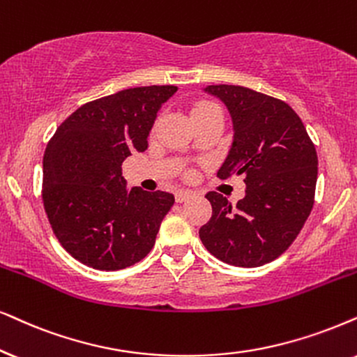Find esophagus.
Returning a JSON list of instances; mask_svg holds the SVG:
<instances>
[{"label":"esophagus","mask_w":357,"mask_h":357,"mask_svg":"<svg viewBox=\"0 0 357 357\" xmlns=\"http://www.w3.org/2000/svg\"><path fill=\"white\" fill-rule=\"evenodd\" d=\"M194 196L192 191H186V189H179L178 192H176V202H184L188 199H191Z\"/></svg>","instance_id":"esophagus-1"}]
</instances>
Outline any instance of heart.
I'll use <instances>...</instances> for the list:
<instances>
[{"label": "heart", "instance_id": "1", "mask_svg": "<svg viewBox=\"0 0 357 357\" xmlns=\"http://www.w3.org/2000/svg\"><path fill=\"white\" fill-rule=\"evenodd\" d=\"M212 107H215V105L211 102H197V103H194L191 108V115H196V114H199V112L207 110V108H212Z\"/></svg>", "mask_w": 357, "mask_h": 357}]
</instances>
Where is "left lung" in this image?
<instances>
[{"label":"left lung","mask_w":357,"mask_h":357,"mask_svg":"<svg viewBox=\"0 0 357 357\" xmlns=\"http://www.w3.org/2000/svg\"><path fill=\"white\" fill-rule=\"evenodd\" d=\"M204 92L222 100L232 119V146L218 176L242 174L247 189L236 207L222 194H206L212 218L199 237L225 264L260 267L291 245L313 209L317 150L288 103L241 85Z\"/></svg>","instance_id":"8db88e82"}]
</instances>
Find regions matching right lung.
I'll return each mask as SVG.
<instances>
[{
	"mask_svg": "<svg viewBox=\"0 0 357 357\" xmlns=\"http://www.w3.org/2000/svg\"><path fill=\"white\" fill-rule=\"evenodd\" d=\"M178 87L120 90L62 121L43 160V201L61 245L87 267L121 270L150 254L174 196L126 188L121 163L145 151L156 114Z\"/></svg>",
	"mask_w": 357,
	"mask_h": 357,
	"instance_id": "add662e5",
	"label": "right lung"
}]
</instances>
